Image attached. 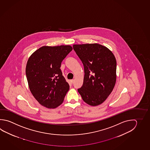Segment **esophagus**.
<instances>
[{
  "instance_id": "obj_1",
  "label": "esophagus",
  "mask_w": 150,
  "mask_h": 150,
  "mask_svg": "<svg viewBox=\"0 0 150 150\" xmlns=\"http://www.w3.org/2000/svg\"><path fill=\"white\" fill-rule=\"evenodd\" d=\"M70 82H71V83H74V79H72V80H70Z\"/></svg>"
}]
</instances>
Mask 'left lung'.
<instances>
[{
	"label": "left lung",
	"instance_id": "1",
	"mask_svg": "<svg viewBox=\"0 0 150 150\" xmlns=\"http://www.w3.org/2000/svg\"><path fill=\"white\" fill-rule=\"evenodd\" d=\"M84 66L85 76L78 89L83 100L92 106L102 104L111 93L116 81V60L112 51L97 43L74 44Z\"/></svg>",
	"mask_w": 150,
	"mask_h": 150
}]
</instances>
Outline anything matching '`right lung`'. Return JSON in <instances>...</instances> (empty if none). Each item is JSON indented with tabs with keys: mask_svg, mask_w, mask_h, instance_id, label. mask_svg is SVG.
<instances>
[{
	"mask_svg": "<svg viewBox=\"0 0 150 150\" xmlns=\"http://www.w3.org/2000/svg\"><path fill=\"white\" fill-rule=\"evenodd\" d=\"M72 50L70 45L43 46L34 52L27 61L26 75L28 87L43 106L53 109L62 104L70 87L60 67Z\"/></svg>",
	"mask_w": 150,
	"mask_h": 150,
	"instance_id": "right-lung-1",
	"label": "right lung"
}]
</instances>
